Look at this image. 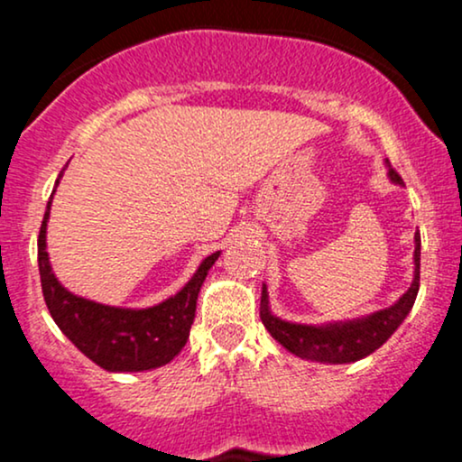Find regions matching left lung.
Here are the masks:
<instances>
[{"label":"left lung","instance_id":"1","mask_svg":"<svg viewBox=\"0 0 462 462\" xmlns=\"http://www.w3.org/2000/svg\"><path fill=\"white\" fill-rule=\"evenodd\" d=\"M386 167H389L391 182L404 184L400 173L391 167L389 161H386ZM419 261H421V236H419V232H415V275H412V284L408 286L406 293L393 306L371 312L367 317L323 323V326L284 321L269 310L267 286L263 284L261 319L275 341L289 349L291 354H295V356L330 365L356 363V360L375 352L380 346H384L391 338V334L400 328V323L411 312L419 291Z\"/></svg>","mask_w":462,"mask_h":462}]
</instances>
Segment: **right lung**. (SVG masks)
Wrapping results in <instances>:
<instances>
[{
    "label": "right lung",
    "instance_id": "obj_1",
    "mask_svg": "<svg viewBox=\"0 0 462 462\" xmlns=\"http://www.w3.org/2000/svg\"><path fill=\"white\" fill-rule=\"evenodd\" d=\"M56 180V187L60 182ZM54 198V193H51ZM51 198L39 232V272L51 319L87 358L106 371H147L162 367L187 346L195 306L208 269L221 252L206 256L193 278L176 295L150 309H116L79 298L58 282L47 254V219Z\"/></svg>",
    "mask_w": 462,
    "mask_h": 462
}]
</instances>
